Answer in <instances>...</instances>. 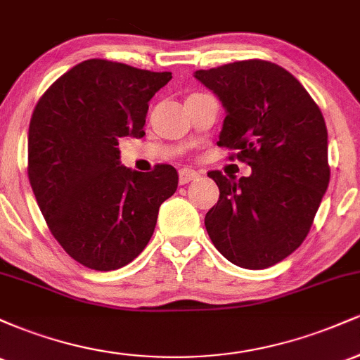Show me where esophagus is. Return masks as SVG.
<instances>
[{"instance_id": "34e87169", "label": "esophagus", "mask_w": 360, "mask_h": 360, "mask_svg": "<svg viewBox=\"0 0 360 360\" xmlns=\"http://www.w3.org/2000/svg\"><path fill=\"white\" fill-rule=\"evenodd\" d=\"M200 174H198L196 171H193V169H181L179 171V183L181 184H188L191 183V181L198 179Z\"/></svg>"}]
</instances>
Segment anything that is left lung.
Here are the masks:
<instances>
[{
  "mask_svg": "<svg viewBox=\"0 0 360 360\" xmlns=\"http://www.w3.org/2000/svg\"><path fill=\"white\" fill-rule=\"evenodd\" d=\"M226 110L218 146L249 164V177L208 176L220 200L205 226L225 259L266 269L292 254L311 229L328 188V135L323 115L303 84L269 60L230 62L196 71Z\"/></svg>",
  "mask_w": 360,
  "mask_h": 360,
  "instance_id": "1",
  "label": "left lung"
}]
</instances>
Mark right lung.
I'll use <instances>...</instances> for the list:
<instances>
[{"label": "right lung", "instance_id": "right-lung-1", "mask_svg": "<svg viewBox=\"0 0 360 360\" xmlns=\"http://www.w3.org/2000/svg\"><path fill=\"white\" fill-rule=\"evenodd\" d=\"M171 72L106 59L74 65L37 101L28 128V179L49 230L94 271L127 266L154 233L177 172L120 166L118 140L146 135L148 101Z\"/></svg>", "mask_w": 360, "mask_h": 360}]
</instances>
